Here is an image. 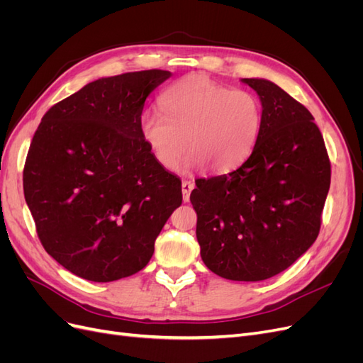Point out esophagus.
Returning a JSON list of instances; mask_svg holds the SVG:
<instances>
[{"mask_svg":"<svg viewBox=\"0 0 363 363\" xmlns=\"http://www.w3.org/2000/svg\"><path fill=\"white\" fill-rule=\"evenodd\" d=\"M194 189V183L188 182V180H183L182 183V192H183V201L188 203L189 201V196H191V191Z\"/></svg>","mask_w":363,"mask_h":363,"instance_id":"obj_1","label":"esophagus"}]
</instances>
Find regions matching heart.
<instances>
[{
    "label": "heart",
    "mask_w": 363,
    "mask_h": 363,
    "mask_svg": "<svg viewBox=\"0 0 363 363\" xmlns=\"http://www.w3.org/2000/svg\"><path fill=\"white\" fill-rule=\"evenodd\" d=\"M162 112L148 111L139 131L156 162L168 171L179 167L186 150L188 168L224 174L242 163L256 144L262 111L247 91H232L206 75L194 74L160 96Z\"/></svg>",
    "instance_id": "obj_1"
}]
</instances>
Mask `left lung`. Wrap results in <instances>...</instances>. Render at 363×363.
<instances>
[{
  "label": "left lung",
  "mask_w": 363,
  "mask_h": 363,
  "mask_svg": "<svg viewBox=\"0 0 363 363\" xmlns=\"http://www.w3.org/2000/svg\"><path fill=\"white\" fill-rule=\"evenodd\" d=\"M262 103L250 157L228 174L195 182L191 203L204 265L216 276H277L320 233L330 160L312 113L276 83L242 79Z\"/></svg>",
  "instance_id": "obj_1"
}]
</instances>
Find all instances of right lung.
Segmentation results:
<instances>
[{"mask_svg": "<svg viewBox=\"0 0 363 363\" xmlns=\"http://www.w3.org/2000/svg\"><path fill=\"white\" fill-rule=\"evenodd\" d=\"M171 77L98 79L54 104L33 136L24 195L48 255L75 276L113 281L147 267L182 204V182L140 136L147 96Z\"/></svg>", "mask_w": 363, "mask_h": 363, "instance_id": "1", "label": "right lung"}]
</instances>
